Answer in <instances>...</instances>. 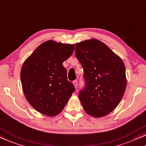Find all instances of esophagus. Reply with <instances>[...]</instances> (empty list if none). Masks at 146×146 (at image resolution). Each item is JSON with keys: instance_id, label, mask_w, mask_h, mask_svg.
<instances>
[{"instance_id": "obj_1", "label": "esophagus", "mask_w": 146, "mask_h": 146, "mask_svg": "<svg viewBox=\"0 0 146 146\" xmlns=\"http://www.w3.org/2000/svg\"><path fill=\"white\" fill-rule=\"evenodd\" d=\"M73 84H74V87L76 88H77V86H78V82L76 81V80H74V81H73Z\"/></svg>"}]
</instances>
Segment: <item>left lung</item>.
I'll return each instance as SVG.
<instances>
[{
  "instance_id": "obj_1",
  "label": "left lung",
  "mask_w": 146,
  "mask_h": 146,
  "mask_svg": "<svg viewBox=\"0 0 146 146\" xmlns=\"http://www.w3.org/2000/svg\"><path fill=\"white\" fill-rule=\"evenodd\" d=\"M75 54L86 80V87L78 96L84 111L96 118L106 116L118 106L126 90L123 61L94 38L76 43Z\"/></svg>"
}]
</instances>
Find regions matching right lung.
<instances>
[{
	"label": "right lung",
	"mask_w": 146,
	"mask_h": 146,
	"mask_svg": "<svg viewBox=\"0 0 146 146\" xmlns=\"http://www.w3.org/2000/svg\"><path fill=\"white\" fill-rule=\"evenodd\" d=\"M74 50V44L48 40L41 43L23 63L20 78L27 101L48 117L61 113L75 88L67 80L62 63Z\"/></svg>",
	"instance_id": "obj_1"
}]
</instances>
